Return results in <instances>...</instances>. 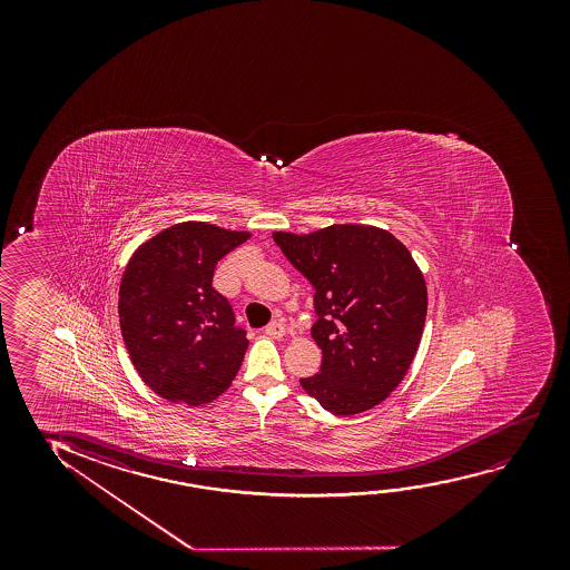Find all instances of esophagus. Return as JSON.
Instances as JSON below:
<instances>
[{"label":"esophagus","instance_id":"obj_1","mask_svg":"<svg viewBox=\"0 0 570 570\" xmlns=\"http://www.w3.org/2000/svg\"><path fill=\"white\" fill-rule=\"evenodd\" d=\"M266 335L271 336V338H282V336L286 335V323L282 320H276L265 328Z\"/></svg>","mask_w":570,"mask_h":570}]
</instances>
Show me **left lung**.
<instances>
[{"instance_id": "obj_1", "label": "left lung", "mask_w": 570, "mask_h": 570, "mask_svg": "<svg viewBox=\"0 0 570 570\" xmlns=\"http://www.w3.org/2000/svg\"><path fill=\"white\" fill-rule=\"evenodd\" d=\"M273 237L315 288L312 336L323 360L302 387L341 416L380 405L413 364L426 321V282L411 250L364 224Z\"/></svg>"}]
</instances>
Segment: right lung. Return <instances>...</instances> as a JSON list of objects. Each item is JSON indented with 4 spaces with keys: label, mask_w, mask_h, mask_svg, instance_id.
<instances>
[{
    "label": "right lung",
    "mask_w": 570,
    "mask_h": 570,
    "mask_svg": "<svg viewBox=\"0 0 570 570\" xmlns=\"http://www.w3.org/2000/svg\"><path fill=\"white\" fill-rule=\"evenodd\" d=\"M249 237L183 222L134 250L118 289V320L136 372L159 397L208 405L234 382L249 341L212 278L219 258Z\"/></svg>",
    "instance_id": "add662e5"
}]
</instances>
